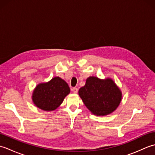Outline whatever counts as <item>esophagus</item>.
<instances>
[{
	"label": "esophagus",
	"instance_id": "esophagus-1",
	"mask_svg": "<svg viewBox=\"0 0 155 155\" xmlns=\"http://www.w3.org/2000/svg\"><path fill=\"white\" fill-rule=\"evenodd\" d=\"M72 91L73 92V93H74V94L77 93V92H78V88H72Z\"/></svg>",
	"mask_w": 155,
	"mask_h": 155
}]
</instances>
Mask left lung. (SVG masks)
Instances as JSON below:
<instances>
[{
	"instance_id": "left-lung-1",
	"label": "left lung",
	"mask_w": 155,
	"mask_h": 155,
	"mask_svg": "<svg viewBox=\"0 0 155 155\" xmlns=\"http://www.w3.org/2000/svg\"><path fill=\"white\" fill-rule=\"evenodd\" d=\"M78 94L85 106L97 116L110 114L117 109L122 101V92L111 78L104 79L97 77L87 78Z\"/></svg>"
}]
</instances>
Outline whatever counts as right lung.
<instances>
[{
  "label": "right lung",
  "instance_id": "obj_1",
  "mask_svg": "<svg viewBox=\"0 0 155 155\" xmlns=\"http://www.w3.org/2000/svg\"><path fill=\"white\" fill-rule=\"evenodd\" d=\"M71 90L67 82L55 77L46 83L38 84L32 91V101L45 111H53L60 106Z\"/></svg>",
  "mask_w": 155,
  "mask_h": 155
}]
</instances>
